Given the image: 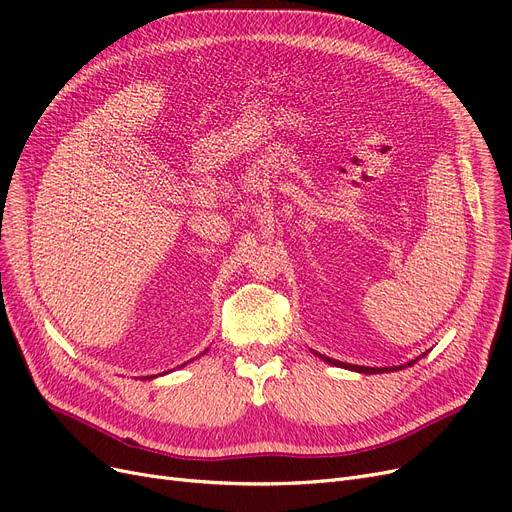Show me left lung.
Returning <instances> with one entry per match:
<instances>
[{"label":"left lung","instance_id":"obj_1","mask_svg":"<svg viewBox=\"0 0 512 512\" xmlns=\"http://www.w3.org/2000/svg\"><path fill=\"white\" fill-rule=\"evenodd\" d=\"M318 358H322L324 362H328V364H332V366H339V368H349V370H355V372H364V374H376V372H395V370H404V368H408V366H412V364H416V360H420V358H425V353L420 355V358H416V360H410L408 364H402V366H391V368H366V366H355V364H343V362H339V360H330V358H326V355H322V353H318V351H314Z\"/></svg>","mask_w":512,"mask_h":512}]
</instances>
